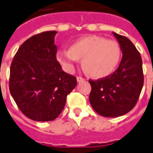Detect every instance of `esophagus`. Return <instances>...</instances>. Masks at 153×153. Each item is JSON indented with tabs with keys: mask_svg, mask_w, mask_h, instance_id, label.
<instances>
[{
	"mask_svg": "<svg viewBox=\"0 0 153 153\" xmlns=\"http://www.w3.org/2000/svg\"><path fill=\"white\" fill-rule=\"evenodd\" d=\"M85 79L82 78V77H81V76H77L76 77V81H77V82H83Z\"/></svg>",
	"mask_w": 153,
	"mask_h": 153,
	"instance_id": "34e87169",
	"label": "esophagus"
}]
</instances>
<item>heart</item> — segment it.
I'll return each instance as SVG.
<instances>
[{"label":"heart","mask_w":153,"mask_h":153,"mask_svg":"<svg viewBox=\"0 0 153 153\" xmlns=\"http://www.w3.org/2000/svg\"><path fill=\"white\" fill-rule=\"evenodd\" d=\"M122 56L119 44L98 36H87L75 41L69 51H61L56 55L58 62L68 72L82 60L84 69L91 76L100 79L111 75L118 66Z\"/></svg>","instance_id":"heart-1"}]
</instances>
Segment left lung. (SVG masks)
Instances as JSON below:
<instances>
[{"instance_id": "1", "label": "left lung", "mask_w": 153, "mask_h": 153, "mask_svg": "<svg viewBox=\"0 0 153 153\" xmlns=\"http://www.w3.org/2000/svg\"><path fill=\"white\" fill-rule=\"evenodd\" d=\"M112 33L123 53L118 68L105 78L89 81L91 105L106 117H117L129 112L137 102L143 87V61L138 51L126 36Z\"/></svg>"}]
</instances>
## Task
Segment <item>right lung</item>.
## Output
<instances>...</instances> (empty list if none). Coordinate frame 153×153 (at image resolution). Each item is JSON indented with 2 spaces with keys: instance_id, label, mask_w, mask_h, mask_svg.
I'll return each instance as SVG.
<instances>
[{
  "instance_id": "right-lung-1",
  "label": "right lung",
  "mask_w": 153,
  "mask_h": 153,
  "mask_svg": "<svg viewBox=\"0 0 153 153\" xmlns=\"http://www.w3.org/2000/svg\"><path fill=\"white\" fill-rule=\"evenodd\" d=\"M56 33L45 31L27 39L10 65V95L22 113L36 122L56 118L76 86V78L63 71L56 61Z\"/></svg>"
}]
</instances>
